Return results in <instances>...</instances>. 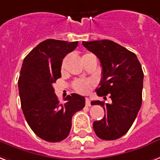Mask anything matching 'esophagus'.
Returning a JSON list of instances; mask_svg holds the SVG:
<instances>
[{
    "label": "esophagus",
    "mask_w": 160,
    "mask_h": 160,
    "mask_svg": "<svg viewBox=\"0 0 160 160\" xmlns=\"http://www.w3.org/2000/svg\"><path fill=\"white\" fill-rule=\"evenodd\" d=\"M86 106H88V107H90V106H92V103H91V101H90L89 98H86Z\"/></svg>",
    "instance_id": "esophagus-1"
}]
</instances>
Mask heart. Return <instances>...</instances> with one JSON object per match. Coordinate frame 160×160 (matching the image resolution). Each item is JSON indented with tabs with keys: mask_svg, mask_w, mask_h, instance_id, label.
Wrapping results in <instances>:
<instances>
[{
	"mask_svg": "<svg viewBox=\"0 0 160 160\" xmlns=\"http://www.w3.org/2000/svg\"><path fill=\"white\" fill-rule=\"evenodd\" d=\"M91 56H93L92 53H86L82 56V60L87 58ZM66 60L67 58L63 59V61L62 62V66H61V69L63 71L65 68V63H66ZM94 86V82L91 80H76L73 84L74 86V89L79 93L81 94H86L90 92V90L92 88V86Z\"/></svg>",
	"mask_w": 160,
	"mask_h": 160,
	"instance_id": "b5f03b06",
	"label": "heart"
}]
</instances>
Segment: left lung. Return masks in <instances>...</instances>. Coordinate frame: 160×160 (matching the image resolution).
<instances>
[{
  "label": "left lung",
  "mask_w": 160,
  "mask_h": 160,
  "mask_svg": "<svg viewBox=\"0 0 160 160\" xmlns=\"http://www.w3.org/2000/svg\"><path fill=\"white\" fill-rule=\"evenodd\" d=\"M86 49L98 57L102 77L97 94H108L111 103L93 101L92 105L103 107L104 117L93 122L96 135L102 140H115L129 131L142 101L143 71L136 54L108 40L83 41Z\"/></svg>",
  "instance_id": "8db88e82"
}]
</instances>
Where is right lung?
Instances as JSON below:
<instances>
[{
  "instance_id": "obj_1",
  "label": "right lung",
  "mask_w": 160,
  "mask_h": 160,
  "mask_svg": "<svg viewBox=\"0 0 160 160\" xmlns=\"http://www.w3.org/2000/svg\"><path fill=\"white\" fill-rule=\"evenodd\" d=\"M77 46L78 41L48 39L23 59L18 79L21 107L32 131L47 142L64 140L70 132L73 115L85 107V98L75 93L60 102L52 86L61 77L62 59Z\"/></svg>"
}]
</instances>
